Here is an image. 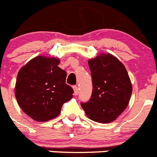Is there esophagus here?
Wrapping results in <instances>:
<instances>
[{
	"label": "esophagus",
	"mask_w": 157,
	"mask_h": 157,
	"mask_svg": "<svg viewBox=\"0 0 157 157\" xmlns=\"http://www.w3.org/2000/svg\"><path fill=\"white\" fill-rule=\"evenodd\" d=\"M73 90H74V94L75 95H78V92H79V90H78V86H74L73 87Z\"/></svg>",
	"instance_id": "34e87169"
}]
</instances>
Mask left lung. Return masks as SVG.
<instances>
[{
    "mask_svg": "<svg viewBox=\"0 0 157 157\" xmlns=\"http://www.w3.org/2000/svg\"><path fill=\"white\" fill-rule=\"evenodd\" d=\"M93 81L90 100L81 106L90 120L109 123L126 109L132 84L125 66L110 53H100L88 60Z\"/></svg>",
    "mask_w": 157,
    "mask_h": 157,
    "instance_id": "8db88e82",
    "label": "left lung"
}]
</instances>
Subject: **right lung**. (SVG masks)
<instances>
[{
	"mask_svg": "<svg viewBox=\"0 0 157 157\" xmlns=\"http://www.w3.org/2000/svg\"><path fill=\"white\" fill-rule=\"evenodd\" d=\"M57 57L38 56L19 71L15 96L19 106L31 119L46 122L59 116L63 104L73 98L65 83L67 73Z\"/></svg>",
	"mask_w": 157,
	"mask_h": 157,
	"instance_id": "obj_1",
	"label": "right lung"
}]
</instances>
